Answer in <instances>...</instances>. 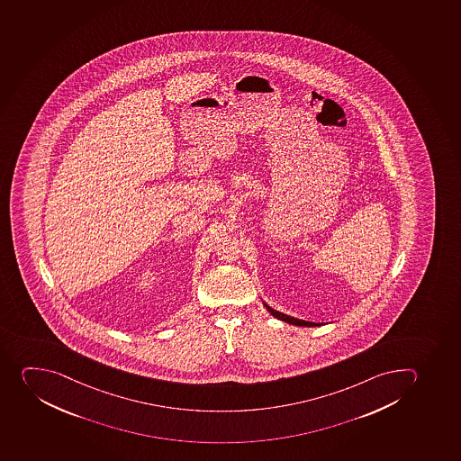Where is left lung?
<instances>
[{
    "mask_svg": "<svg viewBox=\"0 0 461 461\" xmlns=\"http://www.w3.org/2000/svg\"><path fill=\"white\" fill-rule=\"evenodd\" d=\"M267 307V310L273 314V316L277 317L280 321H286L289 325H296V326H307V328H312V326H321V323H312V321H300V319H295V317L287 316V314H284V312H276V310L271 309L268 305L264 304Z\"/></svg>",
    "mask_w": 461,
    "mask_h": 461,
    "instance_id": "8db88e82",
    "label": "left lung"
}]
</instances>
